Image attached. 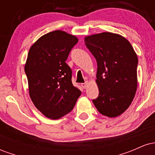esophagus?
Here are the masks:
<instances>
[{
  "label": "esophagus",
  "mask_w": 155,
  "mask_h": 155,
  "mask_svg": "<svg viewBox=\"0 0 155 155\" xmlns=\"http://www.w3.org/2000/svg\"><path fill=\"white\" fill-rule=\"evenodd\" d=\"M81 87H82L84 89H85V88H87V87L88 82H87V81H85L84 83H81Z\"/></svg>",
  "instance_id": "obj_1"
}]
</instances>
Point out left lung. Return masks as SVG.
I'll return each mask as SVG.
<instances>
[{"instance_id": "1", "label": "left lung", "mask_w": 155, "mask_h": 155, "mask_svg": "<svg viewBox=\"0 0 155 155\" xmlns=\"http://www.w3.org/2000/svg\"><path fill=\"white\" fill-rule=\"evenodd\" d=\"M84 42L97 64L99 95L92 102L101 114L120 116L136 95L138 57L128 41L115 33L89 35Z\"/></svg>"}]
</instances>
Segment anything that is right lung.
<instances>
[{"instance_id": "add662e5", "label": "right lung", "mask_w": 155, "mask_h": 155, "mask_svg": "<svg viewBox=\"0 0 155 155\" xmlns=\"http://www.w3.org/2000/svg\"><path fill=\"white\" fill-rule=\"evenodd\" d=\"M78 38L62 31L44 35L30 49L25 72L35 106L57 120L72 111L81 91L73 85L72 70L65 63Z\"/></svg>"}]
</instances>
